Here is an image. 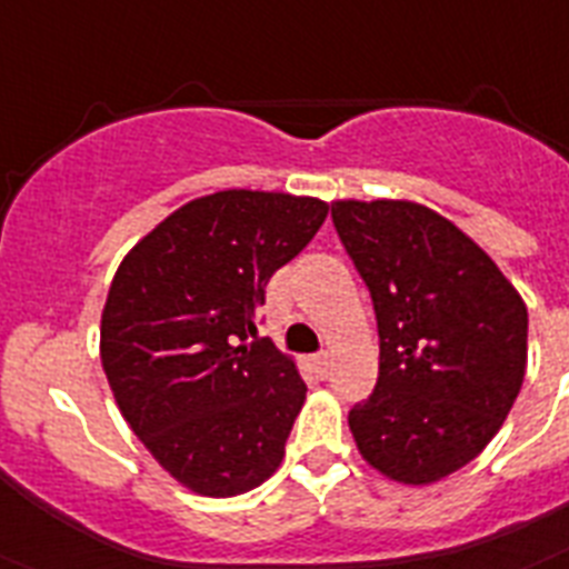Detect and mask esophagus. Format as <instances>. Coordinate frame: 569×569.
Segmentation results:
<instances>
[{
  "label": "esophagus",
  "instance_id": "obj_1",
  "mask_svg": "<svg viewBox=\"0 0 569 569\" xmlns=\"http://www.w3.org/2000/svg\"><path fill=\"white\" fill-rule=\"evenodd\" d=\"M312 367H315V373L321 376V379H327L329 370H332V356H329V352H318V356L312 358Z\"/></svg>",
  "mask_w": 569,
  "mask_h": 569
}]
</instances>
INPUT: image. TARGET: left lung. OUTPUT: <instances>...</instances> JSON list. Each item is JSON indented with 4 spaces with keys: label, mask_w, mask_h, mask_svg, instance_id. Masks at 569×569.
<instances>
[{
    "label": "left lung",
    "mask_w": 569,
    "mask_h": 569,
    "mask_svg": "<svg viewBox=\"0 0 569 569\" xmlns=\"http://www.w3.org/2000/svg\"><path fill=\"white\" fill-rule=\"evenodd\" d=\"M332 226L370 289L379 379L350 431L373 469L410 486L475 460L527 373V307L483 248L417 202L332 204Z\"/></svg>",
    "instance_id": "8db88e82"
}]
</instances>
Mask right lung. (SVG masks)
<instances>
[{
    "label": "right lung",
    "instance_id": "1",
    "mask_svg": "<svg viewBox=\"0 0 569 569\" xmlns=\"http://www.w3.org/2000/svg\"><path fill=\"white\" fill-rule=\"evenodd\" d=\"M309 196L219 190L123 257L100 318V361L123 419L188 489L231 498L283 460L307 385L257 336L266 283L327 219Z\"/></svg>",
    "mask_w": 569,
    "mask_h": 569
}]
</instances>
